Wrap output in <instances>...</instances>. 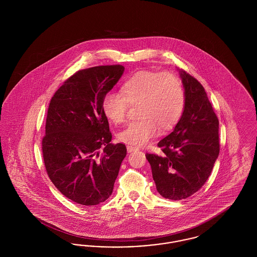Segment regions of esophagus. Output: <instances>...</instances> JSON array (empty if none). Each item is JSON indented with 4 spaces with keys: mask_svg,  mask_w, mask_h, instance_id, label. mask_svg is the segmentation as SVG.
<instances>
[{
    "mask_svg": "<svg viewBox=\"0 0 257 257\" xmlns=\"http://www.w3.org/2000/svg\"><path fill=\"white\" fill-rule=\"evenodd\" d=\"M139 150L138 147H133V146H127V151L130 153V152H133V151H137Z\"/></svg>",
    "mask_w": 257,
    "mask_h": 257,
    "instance_id": "34e87169",
    "label": "esophagus"
}]
</instances>
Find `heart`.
Returning a JSON list of instances; mask_svg holds the SVG:
<instances>
[{
	"label": "heart",
	"instance_id": "b5f03b06",
	"mask_svg": "<svg viewBox=\"0 0 257 257\" xmlns=\"http://www.w3.org/2000/svg\"><path fill=\"white\" fill-rule=\"evenodd\" d=\"M120 92H108L103 98L102 110L110 122L118 125L125 121L129 105H138L140 119L117 134L118 141L125 144L144 146L159 134L160 128L172 129L183 114V86L173 74L138 71L123 83Z\"/></svg>",
	"mask_w": 257,
	"mask_h": 257
}]
</instances>
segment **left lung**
I'll return each mask as SVG.
<instances>
[{
	"instance_id": "obj_1",
	"label": "left lung",
	"mask_w": 257,
	"mask_h": 257,
	"mask_svg": "<svg viewBox=\"0 0 257 257\" xmlns=\"http://www.w3.org/2000/svg\"><path fill=\"white\" fill-rule=\"evenodd\" d=\"M177 71L185 92L183 114L171 134L158 143L163 154L146 155L158 193L171 200L196 193L220 153L219 120L204 87L182 69Z\"/></svg>"
}]
</instances>
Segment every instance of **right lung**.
<instances>
[{
	"label": "right lung",
	"instance_id": "1",
	"mask_svg": "<svg viewBox=\"0 0 257 257\" xmlns=\"http://www.w3.org/2000/svg\"><path fill=\"white\" fill-rule=\"evenodd\" d=\"M124 69L117 64L80 70L50 102L42 140L45 168L61 194L81 205H97L110 197L127 153L123 144H110L102 110L103 98Z\"/></svg>",
	"mask_w": 257,
	"mask_h": 257
}]
</instances>
